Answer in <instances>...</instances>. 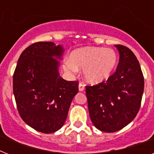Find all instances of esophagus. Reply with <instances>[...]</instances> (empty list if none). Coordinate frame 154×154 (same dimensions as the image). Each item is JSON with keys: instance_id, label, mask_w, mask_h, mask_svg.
I'll list each match as a JSON object with an SVG mask.
<instances>
[{"instance_id": "esophagus-1", "label": "esophagus", "mask_w": 154, "mask_h": 154, "mask_svg": "<svg viewBox=\"0 0 154 154\" xmlns=\"http://www.w3.org/2000/svg\"><path fill=\"white\" fill-rule=\"evenodd\" d=\"M85 85L84 84H83V83H82V82H81V83H79V86H78V89H79V91H84V89H85Z\"/></svg>"}]
</instances>
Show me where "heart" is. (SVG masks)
Wrapping results in <instances>:
<instances>
[{
	"label": "heart",
	"mask_w": 154,
	"mask_h": 154,
	"mask_svg": "<svg viewBox=\"0 0 154 154\" xmlns=\"http://www.w3.org/2000/svg\"><path fill=\"white\" fill-rule=\"evenodd\" d=\"M117 64V54L112 49L86 46L73 50L70 59L64 62V69L76 73L83 69L85 79L91 84H98L108 79Z\"/></svg>",
	"instance_id": "1"
}]
</instances>
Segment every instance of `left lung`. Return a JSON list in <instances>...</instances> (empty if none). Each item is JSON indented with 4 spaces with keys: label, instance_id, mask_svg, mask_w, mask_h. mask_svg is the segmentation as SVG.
<instances>
[{
    "label": "left lung",
    "instance_id": "8db88e82",
    "mask_svg": "<svg viewBox=\"0 0 154 154\" xmlns=\"http://www.w3.org/2000/svg\"><path fill=\"white\" fill-rule=\"evenodd\" d=\"M119 62L107 81L85 86L89 116L97 129L113 133L129 125L137 114L144 92L138 60L127 47L116 45Z\"/></svg>",
    "mask_w": 154,
    "mask_h": 154
}]
</instances>
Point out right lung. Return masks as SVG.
I'll return each instance as SVG.
<instances>
[{
  "label": "right lung",
  "instance_id": "obj_1",
  "mask_svg": "<svg viewBox=\"0 0 154 154\" xmlns=\"http://www.w3.org/2000/svg\"><path fill=\"white\" fill-rule=\"evenodd\" d=\"M64 49L53 42H37L22 52L13 77L17 107L24 122L37 131L51 134L65 124L78 82L60 76Z\"/></svg>",
  "mask_w": 154,
  "mask_h": 154
}]
</instances>
